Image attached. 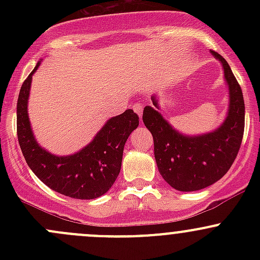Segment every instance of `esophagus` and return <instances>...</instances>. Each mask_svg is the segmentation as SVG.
Returning a JSON list of instances; mask_svg holds the SVG:
<instances>
[{"instance_id":"1","label":"esophagus","mask_w":260,"mask_h":260,"mask_svg":"<svg viewBox=\"0 0 260 260\" xmlns=\"http://www.w3.org/2000/svg\"><path fill=\"white\" fill-rule=\"evenodd\" d=\"M133 111L136 112V113L138 114V117H142V113H143V106L141 103H136V104H133Z\"/></svg>"}]
</instances>
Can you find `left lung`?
<instances>
[{
    "label": "left lung",
    "mask_w": 260,
    "mask_h": 260,
    "mask_svg": "<svg viewBox=\"0 0 260 260\" xmlns=\"http://www.w3.org/2000/svg\"><path fill=\"white\" fill-rule=\"evenodd\" d=\"M211 54L221 62L229 86V109L220 127L204 135H183L158 112L157 94L151 96L153 107L143 109V123L153 137L159 174L171 187L183 192L201 190L221 179L232 167L242 145L245 122L242 88L226 60L217 52Z\"/></svg>",
    "instance_id": "8db88e82"
}]
</instances>
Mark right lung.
Segmentation results:
<instances>
[{
	"mask_svg": "<svg viewBox=\"0 0 260 260\" xmlns=\"http://www.w3.org/2000/svg\"><path fill=\"white\" fill-rule=\"evenodd\" d=\"M40 64L39 61L23 81L17 101V138L26 164L56 192L80 200L99 198L117 180L125 141L138 127L140 118L132 109H127L107 120L93 141L77 153L68 156L50 153L36 142L27 113L31 80Z\"/></svg>",
	"mask_w": 260,
	"mask_h": 260,
	"instance_id": "1",
	"label": "right lung"
}]
</instances>
